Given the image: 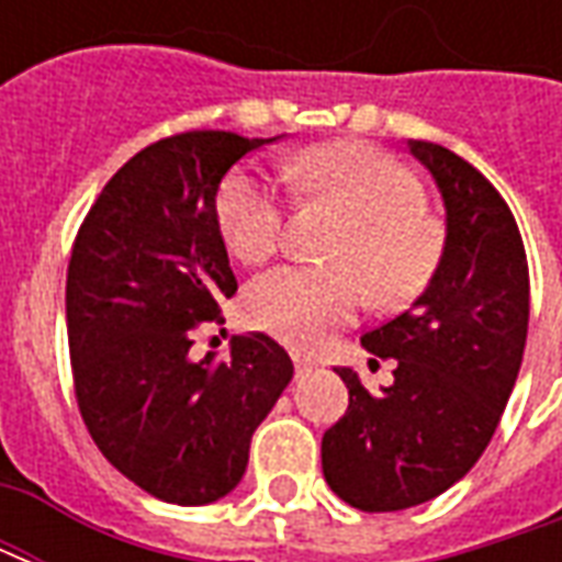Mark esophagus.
<instances>
[{
	"label": "esophagus",
	"instance_id": "esophagus-1",
	"mask_svg": "<svg viewBox=\"0 0 562 562\" xmlns=\"http://www.w3.org/2000/svg\"><path fill=\"white\" fill-rule=\"evenodd\" d=\"M294 367H297V373L304 376V373H310V370H316V361L310 358V355H301V352H294Z\"/></svg>",
	"mask_w": 562,
	"mask_h": 562
}]
</instances>
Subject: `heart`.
Masks as SVG:
<instances>
[{
  "label": "heart",
  "instance_id": "obj_1",
  "mask_svg": "<svg viewBox=\"0 0 562 562\" xmlns=\"http://www.w3.org/2000/svg\"><path fill=\"white\" fill-rule=\"evenodd\" d=\"M292 173L349 220L330 252L340 268L285 265L265 273L246 294L252 325L310 346L352 322L364 304L362 279L382 304H403L422 292L434 277L442 237L424 213V186L409 168L367 144L340 140L306 149L292 161ZM216 222L232 256L246 265L268 261L285 232V207L268 173H228L216 195Z\"/></svg>",
  "mask_w": 562,
  "mask_h": 562
}]
</instances>
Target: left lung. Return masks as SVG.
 Segmentation results:
<instances>
[{
	"label": "left lung",
	"instance_id": "left-lung-1",
	"mask_svg": "<svg viewBox=\"0 0 562 562\" xmlns=\"http://www.w3.org/2000/svg\"><path fill=\"white\" fill-rule=\"evenodd\" d=\"M446 204V246L413 306L361 342L394 358L389 389L337 376L349 409L322 436V472L342 503L401 512L446 494L482 458L518 379L530 270L512 210L458 153L409 140Z\"/></svg>",
	"mask_w": 562,
	"mask_h": 562
}]
</instances>
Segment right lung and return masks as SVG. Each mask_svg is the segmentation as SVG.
<instances>
[{"label": "right lung", "mask_w": 562, "mask_h": 562, "mask_svg": "<svg viewBox=\"0 0 562 562\" xmlns=\"http://www.w3.org/2000/svg\"><path fill=\"white\" fill-rule=\"evenodd\" d=\"M277 138L183 132L108 180L80 225L66 280L75 394L92 442L156 499L207 506L232 494L256 427L292 382L268 334L189 358L192 330L237 292L216 222L232 165Z\"/></svg>", "instance_id": "1"}]
</instances>
